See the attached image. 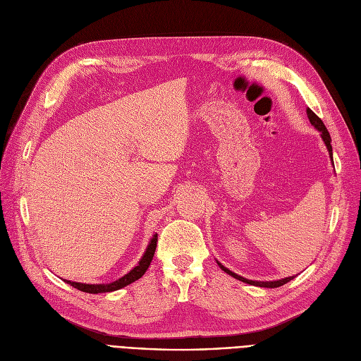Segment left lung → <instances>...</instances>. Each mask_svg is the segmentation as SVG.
I'll return each mask as SVG.
<instances>
[{"label": "left lung", "instance_id": "left-lung-1", "mask_svg": "<svg viewBox=\"0 0 361 361\" xmlns=\"http://www.w3.org/2000/svg\"><path fill=\"white\" fill-rule=\"evenodd\" d=\"M307 116H308V119H310V122H311V125L312 127H314L316 130H319L322 134V138H323V142H324V145H326V147H327V150H329V154H331V159H332V164H334V158H332V145H331V135H329V131H327V128L324 127V123H323V121L311 111V109H307ZM216 264L219 265V269H221L223 271H226L227 274H230L231 277H234V279H238V280H240V281H245V283H247V285H254V286H259V288H279V286H283L285 283H288V281H290L295 276H292V277H286V279H280V280H273V281H258V280H249V279H245V277H242V276H239V274H236V273H233V271H230L228 269H226L224 265L221 264V262H218L216 261Z\"/></svg>", "mask_w": 361, "mask_h": 361}]
</instances>
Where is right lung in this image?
<instances>
[{"label": "right lung", "instance_id": "1", "mask_svg": "<svg viewBox=\"0 0 361 361\" xmlns=\"http://www.w3.org/2000/svg\"><path fill=\"white\" fill-rule=\"evenodd\" d=\"M156 242H158V234H153L152 240L149 242V246L146 249L145 255L142 257V259L138 261V264L135 265V267L128 273L122 276L121 279L112 281V283H100V285H88V283H78V281H71V280H65L68 285L76 288L78 290H82V292H87V293H104V292H114V290H118L121 288H125L128 286L130 283H133V281L138 280L140 277H142L146 270L149 269V265L153 259V255H154V250H156Z\"/></svg>", "mask_w": 361, "mask_h": 361}]
</instances>
